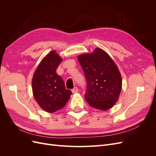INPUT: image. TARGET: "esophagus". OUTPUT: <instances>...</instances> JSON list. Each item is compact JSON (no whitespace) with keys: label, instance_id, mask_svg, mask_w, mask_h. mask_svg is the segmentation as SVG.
Masks as SVG:
<instances>
[{"label":"esophagus","instance_id":"1","mask_svg":"<svg viewBox=\"0 0 156 156\" xmlns=\"http://www.w3.org/2000/svg\"><path fill=\"white\" fill-rule=\"evenodd\" d=\"M78 91H79V89H78L77 87H75V88H73L72 90V92L73 93H77Z\"/></svg>","mask_w":156,"mask_h":156}]
</instances>
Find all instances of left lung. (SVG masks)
I'll list each match as a JSON object with an SVG mask.
<instances>
[{
    "label": "left lung",
    "mask_w": 156,
    "mask_h": 156,
    "mask_svg": "<svg viewBox=\"0 0 156 156\" xmlns=\"http://www.w3.org/2000/svg\"><path fill=\"white\" fill-rule=\"evenodd\" d=\"M87 80L84 98L90 106L102 111L112 108L119 98L122 77L116 65L103 50L79 56Z\"/></svg>",
    "instance_id": "1"
}]
</instances>
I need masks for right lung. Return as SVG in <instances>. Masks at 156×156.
Segmentation results:
<instances>
[{
	"mask_svg": "<svg viewBox=\"0 0 156 156\" xmlns=\"http://www.w3.org/2000/svg\"><path fill=\"white\" fill-rule=\"evenodd\" d=\"M62 61L56 51H52L41 60L33 75V96L40 107L48 112L62 108L72 94L66 89L63 79L56 73Z\"/></svg>",
	"mask_w": 156,
	"mask_h": 156,
	"instance_id": "obj_1",
	"label": "right lung"
}]
</instances>
